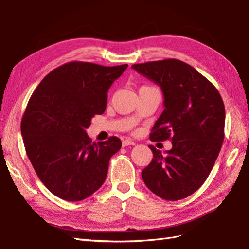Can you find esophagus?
<instances>
[{
    "label": "esophagus",
    "mask_w": 249,
    "mask_h": 249,
    "mask_svg": "<svg viewBox=\"0 0 249 249\" xmlns=\"http://www.w3.org/2000/svg\"><path fill=\"white\" fill-rule=\"evenodd\" d=\"M135 145V142H133V141H131V140H124L123 141V147H128V146H134Z\"/></svg>",
    "instance_id": "1"
}]
</instances>
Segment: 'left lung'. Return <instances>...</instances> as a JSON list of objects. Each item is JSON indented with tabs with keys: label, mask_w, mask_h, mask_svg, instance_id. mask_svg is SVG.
<instances>
[{
	"label": "left lung",
	"mask_w": 249,
	"mask_h": 249,
	"mask_svg": "<svg viewBox=\"0 0 249 249\" xmlns=\"http://www.w3.org/2000/svg\"><path fill=\"white\" fill-rule=\"evenodd\" d=\"M132 68L157 83L164 93L165 109L150 140L173 143L165 156L149 146L153 159L142 169V180L165 200L183 199L203 184L218 157L225 137L223 99L211 82L179 59L135 64Z\"/></svg>",
	"instance_id": "left-lung-1"
}]
</instances>
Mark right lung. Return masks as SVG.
<instances>
[{"label":"right lung","mask_w":249,"mask_h":249,"mask_svg":"<svg viewBox=\"0 0 249 249\" xmlns=\"http://www.w3.org/2000/svg\"><path fill=\"white\" fill-rule=\"evenodd\" d=\"M126 67L70 62L47 74L31 96L21 134L38 178L55 196L80 201L106 181L121 141L92 142L85 130L104 113L108 88Z\"/></svg>","instance_id":"add662e5"}]
</instances>
